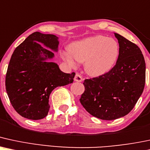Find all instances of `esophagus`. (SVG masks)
<instances>
[{
	"label": "esophagus",
	"mask_w": 150,
	"mask_h": 150,
	"mask_svg": "<svg viewBox=\"0 0 150 150\" xmlns=\"http://www.w3.org/2000/svg\"><path fill=\"white\" fill-rule=\"evenodd\" d=\"M74 81H77V82H81L83 81V78L82 76H81V74H79V73H76V74L75 76H74Z\"/></svg>",
	"instance_id": "34e87169"
}]
</instances>
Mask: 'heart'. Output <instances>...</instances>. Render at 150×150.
Returning <instances> with one entry per match:
<instances>
[{
  "instance_id": "obj_1",
  "label": "heart",
  "mask_w": 150,
  "mask_h": 150,
  "mask_svg": "<svg viewBox=\"0 0 150 150\" xmlns=\"http://www.w3.org/2000/svg\"><path fill=\"white\" fill-rule=\"evenodd\" d=\"M69 52H64L62 58L69 64L76 66V62H85V70L92 76H100L108 73L117 63L120 47L112 38L98 35L73 43Z\"/></svg>"
}]
</instances>
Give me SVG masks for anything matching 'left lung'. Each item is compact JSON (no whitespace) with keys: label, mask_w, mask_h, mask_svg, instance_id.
<instances>
[{"label":"left lung","mask_w":150,"mask_h":150,"mask_svg":"<svg viewBox=\"0 0 150 150\" xmlns=\"http://www.w3.org/2000/svg\"><path fill=\"white\" fill-rule=\"evenodd\" d=\"M120 47L115 66L105 75L86 79L80 103L93 117L114 120L133 110L143 92L145 62L139 47L114 33Z\"/></svg>","instance_id":"1"}]
</instances>
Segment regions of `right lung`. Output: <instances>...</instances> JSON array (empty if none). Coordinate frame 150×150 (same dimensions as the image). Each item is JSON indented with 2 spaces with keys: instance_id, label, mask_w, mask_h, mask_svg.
Segmentation results:
<instances>
[{
  "instance_id": "obj_1",
  "label": "right lung",
  "mask_w": 150,
  "mask_h": 150,
  "mask_svg": "<svg viewBox=\"0 0 150 150\" xmlns=\"http://www.w3.org/2000/svg\"><path fill=\"white\" fill-rule=\"evenodd\" d=\"M52 50H58V37L34 32L14 50L5 76L10 103L22 117L39 120L47 115L49 97L55 88L74 81L75 73H64L54 62Z\"/></svg>"
}]
</instances>
